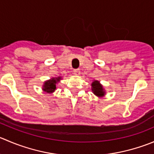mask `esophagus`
Returning a JSON list of instances; mask_svg holds the SVG:
<instances>
[{
	"label": "esophagus",
	"mask_w": 154,
	"mask_h": 154,
	"mask_svg": "<svg viewBox=\"0 0 154 154\" xmlns=\"http://www.w3.org/2000/svg\"><path fill=\"white\" fill-rule=\"evenodd\" d=\"M74 75L76 76H79L80 74V71L79 69H75L74 70Z\"/></svg>",
	"instance_id": "34e87169"
}]
</instances>
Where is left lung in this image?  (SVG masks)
<instances>
[{
	"label": "left lung",
	"instance_id": "obj_1",
	"mask_svg": "<svg viewBox=\"0 0 154 154\" xmlns=\"http://www.w3.org/2000/svg\"><path fill=\"white\" fill-rule=\"evenodd\" d=\"M91 89H92V92L95 95H96L98 98H101V97H104L106 95L105 89H104L102 85L100 83V82L98 80H93V81L91 83Z\"/></svg>",
	"mask_w": 154,
	"mask_h": 154
}]
</instances>
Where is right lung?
<instances>
[{
	"label": "right lung",
	"instance_id": "1",
	"mask_svg": "<svg viewBox=\"0 0 154 154\" xmlns=\"http://www.w3.org/2000/svg\"><path fill=\"white\" fill-rule=\"evenodd\" d=\"M61 80H62V77H55L44 81L42 87L43 91L50 94L54 92L56 89V84L59 83Z\"/></svg>",
	"mask_w": 154,
	"mask_h": 154
}]
</instances>
